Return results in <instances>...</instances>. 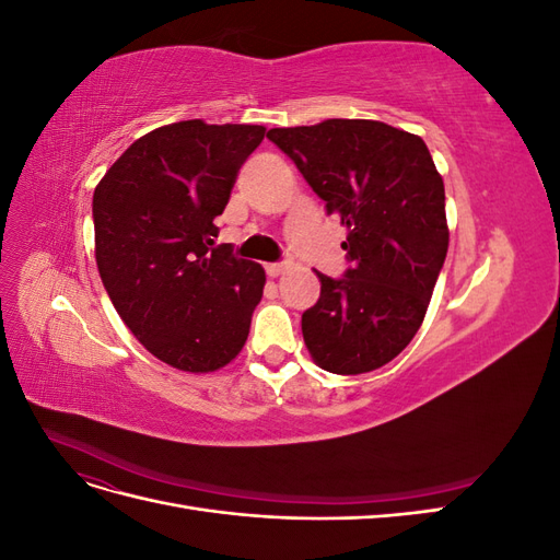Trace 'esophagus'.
I'll use <instances>...</instances> for the list:
<instances>
[{
  "instance_id": "1",
  "label": "esophagus",
  "mask_w": 560,
  "mask_h": 560,
  "mask_svg": "<svg viewBox=\"0 0 560 560\" xmlns=\"http://www.w3.org/2000/svg\"><path fill=\"white\" fill-rule=\"evenodd\" d=\"M287 270V264H266V273H268V278H278V276H282Z\"/></svg>"
}]
</instances>
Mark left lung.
Returning <instances> with one entry per match:
<instances>
[{
  "mask_svg": "<svg viewBox=\"0 0 560 560\" xmlns=\"http://www.w3.org/2000/svg\"><path fill=\"white\" fill-rule=\"evenodd\" d=\"M327 214L348 229L350 268L317 273L319 299L301 315L313 362L354 376L393 362L425 319L448 252L444 179L418 135L369 118L270 128Z\"/></svg>",
  "mask_w": 560,
  "mask_h": 560,
  "instance_id": "1",
  "label": "left lung"
}]
</instances>
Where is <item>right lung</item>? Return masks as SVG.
Returning a JSON list of instances; mask_svg holds the SVG:
<instances>
[{"label":"right lung","mask_w":560,"mask_h":560,"mask_svg":"<svg viewBox=\"0 0 560 560\" xmlns=\"http://www.w3.org/2000/svg\"><path fill=\"white\" fill-rule=\"evenodd\" d=\"M264 126L202 118L135 140L93 194L100 278L135 338L189 374L238 358L264 296L259 264L214 245L241 165Z\"/></svg>","instance_id":"right-lung-1"}]
</instances>
